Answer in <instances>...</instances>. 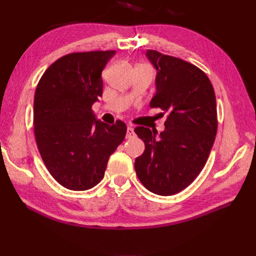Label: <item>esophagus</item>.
<instances>
[{"instance_id":"1","label":"esophagus","mask_w":256,"mask_h":256,"mask_svg":"<svg viewBox=\"0 0 256 256\" xmlns=\"http://www.w3.org/2000/svg\"><path fill=\"white\" fill-rule=\"evenodd\" d=\"M134 135H135V133L133 131V128L131 126H128L126 128V138H134Z\"/></svg>"}]
</instances>
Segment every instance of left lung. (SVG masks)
Listing matches in <instances>:
<instances>
[{
  "label": "left lung",
  "mask_w": 256,
  "mask_h": 256,
  "mask_svg": "<svg viewBox=\"0 0 256 256\" xmlns=\"http://www.w3.org/2000/svg\"><path fill=\"white\" fill-rule=\"evenodd\" d=\"M145 56L156 70L150 106L168 116L158 136L157 131L135 128L145 150L134 166L146 189L172 196L187 188L208 160L218 128L216 94L206 74L194 64L156 50Z\"/></svg>",
  "instance_id": "8db88e82"
}]
</instances>
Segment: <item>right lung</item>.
Instances as JSON below:
<instances>
[{"label": "right lung", "mask_w": 256, "mask_h": 256, "mask_svg": "<svg viewBox=\"0 0 256 256\" xmlns=\"http://www.w3.org/2000/svg\"><path fill=\"white\" fill-rule=\"evenodd\" d=\"M114 55V50L69 54L54 62L37 84V148L50 175L67 189L81 192L99 184L125 138V123H103L91 110L102 96V70Z\"/></svg>", "instance_id": "right-lung-1"}]
</instances>
